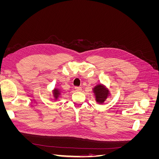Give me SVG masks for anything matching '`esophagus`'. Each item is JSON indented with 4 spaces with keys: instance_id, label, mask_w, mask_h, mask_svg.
<instances>
[{
    "instance_id": "1",
    "label": "esophagus",
    "mask_w": 159,
    "mask_h": 159,
    "mask_svg": "<svg viewBox=\"0 0 159 159\" xmlns=\"http://www.w3.org/2000/svg\"><path fill=\"white\" fill-rule=\"evenodd\" d=\"M75 89L76 91H81V87H75Z\"/></svg>"
}]
</instances>
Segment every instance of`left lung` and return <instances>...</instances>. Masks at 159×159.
<instances>
[{
    "mask_svg": "<svg viewBox=\"0 0 159 159\" xmlns=\"http://www.w3.org/2000/svg\"><path fill=\"white\" fill-rule=\"evenodd\" d=\"M93 92L95 95L96 102L102 104L109 98L110 92L108 88L103 84H98L93 88Z\"/></svg>",
    "mask_w": 159,
    "mask_h": 159,
    "instance_id": "1",
    "label": "left lung"
}]
</instances>
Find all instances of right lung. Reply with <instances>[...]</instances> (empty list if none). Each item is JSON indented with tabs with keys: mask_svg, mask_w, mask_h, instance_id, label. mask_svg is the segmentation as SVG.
<instances>
[{
	"mask_svg": "<svg viewBox=\"0 0 159 159\" xmlns=\"http://www.w3.org/2000/svg\"><path fill=\"white\" fill-rule=\"evenodd\" d=\"M53 95H54V98L55 100L58 99L60 98V96L61 95V91L58 88H54V89L53 90Z\"/></svg>",
	"mask_w": 159,
	"mask_h": 159,
	"instance_id": "1",
	"label": "right lung"
}]
</instances>
